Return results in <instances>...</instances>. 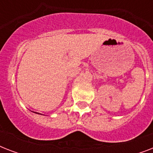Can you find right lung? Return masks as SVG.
Returning a JSON list of instances; mask_svg holds the SVG:
<instances>
[{"instance_id":"1","label":"right lung","mask_w":153,"mask_h":153,"mask_svg":"<svg viewBox=\"0 0 153 153\" xmlns=\"http://www.w3.org/2000/svg\"><path fill=\"white\" fill-rule=\"evenodd\" d=\"M35 113H36V112H35Z\"/></svg>"}]
</instances>
